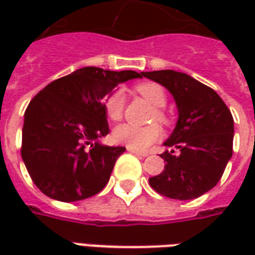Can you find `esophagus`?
I'll list each match as a JSON object with an SVG mask.
<instances>
[{"instance_id":"1","label":"esophagus","mask_w":255,"mask_h":255,"mask_svg":"<svg viewBox=\"0 0 255 255\" xmlns=\"http://www.w3.org/2000/svg\"><path fill=\"white\" fill-rule=\"evenodd\" d=\"M127 150L129 151V153H132V154L135 155H139V157H147V153H144V151H138V150H133V149H129V147H127Z\"/></svg>"}]
</instances>
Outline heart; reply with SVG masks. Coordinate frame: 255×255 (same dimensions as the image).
<instances>
[{
	"label": "heart",
	"instance_id": "heart-1",
	"mask_svg": "<svg viewBox=\"0 0 255 255\" xmlns=\"http://www.w3.org/2000/svg\"><path fill=\"white\" fill-rule=\"evenodd\" d=\"M136 91L155 108H162L166 104L165 90L160 84L151 83V82L142 83L136 87ZM124 104H126V98L123 90L117 89L112 91L105 101V111L108 117L115 122L120 120L124 113ZM153 120L165 123L166 115L162 109H155L153 113ZM112 136L116 143L124 144L129 149L146 150L158 139H161L162 129L158 124H150L144 127H138L133 124H120L113 129Z\"/></svg>",
	"mask_w": 255,
	"mask_h": 255
}]
</instances>
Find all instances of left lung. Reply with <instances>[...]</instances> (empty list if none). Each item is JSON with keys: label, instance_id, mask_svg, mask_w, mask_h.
<instances>
[{"label": "left lung", "instance_id": "obj_1", "mask_svg": "<svg viewBox=\"0 0 255 255\" xmlns=\"http://www.w3.org/2000/svg\"><path fill=\"white\" fill-rule=\"evenodd\" d=\"M173 95L179 119L164 151L165 168L149 179L151 188L172 199L188 201L203 195L219 183L232 157L234 119L213 89L190 75L172 69L142 72Z\"/></svg>", "mask_w": 255, "mask_h": 255}]
</instances>
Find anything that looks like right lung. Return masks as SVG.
<instances>
[{"label":"right lung","mask_w":255,"mask_h":255,"mask_svg":"<svg viewBox=\"0 0 255 255\" xmlns=\"http://www.w3.org/2000/svg\"><path fill=\"white\" fill-rule=\"evenodd\" d=\"M142 78L135 71L80 68L49 83L24 113L21 157L32 182L61 202L98 194L126 147L104 146L109 132L105 97L119 83Z\"/></svg>","instance_id":"obj_1"}]
</instances>
